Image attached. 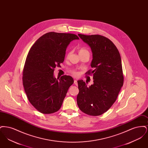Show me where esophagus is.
<instances>
[{"mask_svg": "<svg viewBox=\"0 0 148 148\" xmlns=\"http://www.w3.org/2000/svg\"><path fill=\"white\" fill-rule=\"evenodd\" d=\"M74 84L75 85H77V80H74Z\"/></svg>", "mask_w": 148, "mask_h": 148, "instance_id": "obj_1", "label": "esophagus"}]
</instances>
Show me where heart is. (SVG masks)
Segmentation results:
<instances>
[{"label": "heart", "instance_id": "heart-1", "mask_svg": "<svg viewBox=\"0 0 148 148\" xmlns=\"http://www.w3.org/2000/svg\"><path fill=\"white\" fill-rule=\"evenodd\" d=\"M85 52H89V51H88L87 50L84 49V48H80V49L79 50V54L83 53H85ZM69 55H70V53H69L68 54V55H67V56H66V58H68L69 56ZM72 74H73L74 75H75V76H77V75H79V73L75 71H72Z\"/></svg>", "mask_w": 148, "mask_h": 148}]
</instances>
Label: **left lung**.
I'll return each mask as SVG.
<instances>
[{
  "mask_svg": "<svg viewBox=\"0 0 148 148\" xmlns=\"http://www.w3.org/2000/svg\"><path fill=\"white\" fill-rule=\"evenodd\" d=\"M78 35L92 50L90 65L94 70H89L86 74L92 75L94 84L88 86L83 80L77 81V106L88 115H100L113 106L123 85L121 57L116 46L105 36Z\"/></svg>",
  "mask_w": 148,
  "mask_h": 148,
  "instance_id": "obj_1",
  "label": "left lung"
}]
</instances>
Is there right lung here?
<instances>
[{
  "instance_id": "1",
  "label": "right lung",
  "mask_w": 148,
  "mask_h": 148,
  "mask_svg": "<svg viewBox=\"0 0 148 148\" xmlns=\"http://www.w3.org/2000/svg\"><path fill=\"white\" fill-rule=\"evenodd\" d=\"M77 35L49 32L40 36L29 51L23 72V84L29 102L42 114H52L61 108L73 78L56 79L54 71L63 63L67 47Z\"/></svg>"
}]
</instances>
